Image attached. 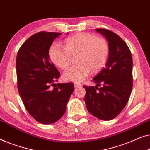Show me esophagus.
Returning a JSON list of instances; mask_svg holds the SVG:
<instances>
[{"instance_id": "34e87169", "label": "esophagus", "mask_w": 150, "mask_h": 150, "mask_svg": "<svg viewBox=\"0 0 150 150\" xmlns=\"http://www.w3.org/2000/svg\"><path fill=\"white\" fill-rule=\"evenodd\" d=\"M74 86L75 88H77V87H81V86H82V85L80 83H77V82H75V83H74Z\"/></svg>"}]
</instances>
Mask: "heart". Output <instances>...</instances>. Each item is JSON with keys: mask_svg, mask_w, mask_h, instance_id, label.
I'll use <instances>...</instances> for the list:
<instances>
[{"mask_svg": "<svg viewBox=\"0 0 150 150\" xmlns=\"http://www.w3.org/2000/svg\"><path fill=\"white\" fill-rule=\"evenodd\" d=\"M109 53L107 41L94 34L79 33L67 38L64 49L58 43H53L48 49V56L52 62L62 69L70 65L76 56L77 64L67 69L63 74L67 81H82L91 72H97L104 67Z\"/></svg>", "mask_w": 150, "mask_h": 150, "instance_id": "heart-1", "label": "heart"}]
</instances>
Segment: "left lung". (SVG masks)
<instances>
[{"mask_svg": "<svg viewBox=\"0 0 150 150\" xmlns=\"http://www.w3.org/2000/svg\"><path fill=\"white\" fill-rule=\"evenodd\" d=\"M95 30L108 41L109 58L106 67L92 79L95 87L83 86L84 100L89 113L107 121L119 115L129 100L133 86L132 58L128 45L117 34L105 28Z\"/></svg>", "mask_w": 150, "mask_h": 150, "instance_id": "obj_1", "label": "left lung"}]
</instances>
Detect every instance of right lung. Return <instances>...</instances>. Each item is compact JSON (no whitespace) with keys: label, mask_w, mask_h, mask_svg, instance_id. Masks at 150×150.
Returning <instances> with one entry per match:
<instances>
[{"label":"right lung","mask_w":150,"mask_h":150,"mask_svg":"<svg viewBox=\"0 0 150 150\" xmlns=\"http://www.w3.org/2000/svg\"><path fill=\"white\" fill-rule=\"evenodd\" d=\"M60 33L42 31L28 38L16 58L18 89L25 108L37 122L51 124L64 114L73 83H57L60 73L50 62L48 49Z\"/></svg>","instance_id":"add662e5"}]
</instances>
